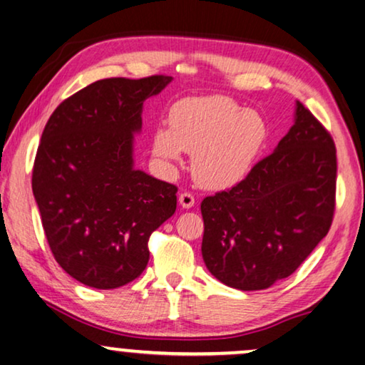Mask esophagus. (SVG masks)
<instances>
[{"label":"esophagus","mask_w":365,"mask_h":365,"mask_svg":"<svg viewBox=\"0 0 365 365\" xmlns=\"http://www.w3.org/2000/svg\"><path fill=\"white\" fill-rule=\"evenodd\" d=\"M178 202H180V205H182L183 208H192L193 205H195L193 193H190V192L180 193V197H178Z\"/></svg>","instance_id":"esophagus-1"}]
</instances>
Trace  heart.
<instances>
[{"label": "heart", "mask_w": 365, "mask_h": 365, "mask_svg": "<svg viewBox=\"0 0 365 365\" xmlns=\"http://www.w3.org/2000/svg\"><path fill=\"white\" fill-rule=\"evenodd\" d=\"M266 138L268 125L263 117L230 97H188L172 106L168 129H158L153 135V155L177 165L182 150L193 153L195 180L223 190L248 177Z\"/></svg>", "instance_id": "b5f03b06"}]
</instances>
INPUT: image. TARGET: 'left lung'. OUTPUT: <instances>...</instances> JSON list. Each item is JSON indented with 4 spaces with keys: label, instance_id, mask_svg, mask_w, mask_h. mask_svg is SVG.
<instances>
[{
    "label": "left lung",
    "instance_id": "left-lung-1",
    "mask_svg": "<svg viewBox=\"0 0 365 365\" xmlns=\"http://www.w3.org/2000/svg\"><path fill=\"white\" fill-rule=\"evenodd\" d=\"M336 145L296 104L294 125L235 187L203 198L202 255L210 273L241 291L266 289L299 268L329 232Z\"/></svg>",
    "mask_w": 365,
    "mask_h": 365
}]
</instances>
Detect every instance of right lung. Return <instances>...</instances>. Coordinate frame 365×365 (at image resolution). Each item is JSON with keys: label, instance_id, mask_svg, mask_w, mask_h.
Masks as SVG:
<instances>
[{"label": "right lung", "instance_id": "right-lung-1", "mask_svg": "<svg viewBox=\"0 0 365 365\" xmlns=\"http://www.w3.org/2000/svg\"><path fill=\"white\" fill-rule=\"evenodd\" d=\"M172 81L110 78L61 102L44 127L33 193L54 259L79 283L114 289L148 263V238L177 210V187L133 168L143 101Z\"/></svg>", "mask_w": 365, "mask_h": 365}]
</instances>
